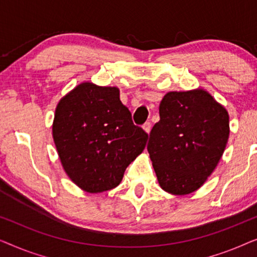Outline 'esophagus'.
<instances>
[{
    "label": "esophagus",
    "mask_w": 257,
    "mask_h": 257,
    "mask_svg": "<svg viewBox=\"0 0 257 257\" xmlns=\"http://www.w3.org/2000/svg\"><path fill=\"white\" fill-rule=\"evenodd\" d=\"M142 128H143V130H144V132H146L147 134H149L150 130H151V123H150V122H146V123H144V124L142 125Z\"/></svg>",
    "instance_id": "34e87169"
}]
</instances>
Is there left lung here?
I'll return each instance as SVG.
<instances>
[{"label":"left lung","mask_w":257,"mask_h":257,"mask_svg":"<svg viewBox=\"0 0 257 257\" xmlns=\"http://www.w3.org/2000/svg\"><path fill=\"white\" fill-rule=\"evenodd\" d=\"M228 137V111L207 91L166 93L148 143L160 186L175 196L197 191L221 160Z\"/></svg>","instance_id":"1"}]
</instances>
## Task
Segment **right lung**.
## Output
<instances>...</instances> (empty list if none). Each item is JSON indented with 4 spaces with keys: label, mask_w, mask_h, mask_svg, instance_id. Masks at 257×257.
Masks as SVG:
<instances>
[{
    "label": "right lung",
    "mask_w": 257,
    "mask_h": 257,
    "mask_svg": "<svg viewBox=\"0 0 257 257\" xmlns=\"http://www.w3.org/2000/svg\"><path fill=\"white\" fill-rule=\"evenodd\" d=\"M52 136L68 178L89 193L116 187L148 141L121 102L120 89L89 81L58 102Z\"/></svg>",
    "instance_id": "1"
}]
</instances>
